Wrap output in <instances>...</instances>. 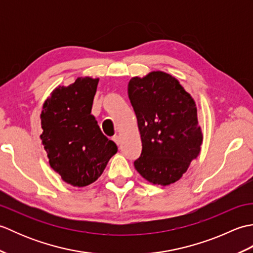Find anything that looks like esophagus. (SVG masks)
Here are the masks:
<instances>
[{"label":"esophagus","mask_w":253,"mask_h":253,"mask_svg":"<svg viewBox=\"0 0 253 253\" xmlns=\"http://www.w3.org/2000/svg\"><path fill=\"white\" fill-rule=\"evenodd\" d=\"M112 140L114 141V142L117 144V146H120V143H121V139H120V137H118V136H114V137L112 138Z\"/></svg>","instance_id":"esophagus-1"}]
</instances>
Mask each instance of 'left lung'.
<instances>
[{"label": "left lung", "mask_w": 253, "mask_h": 253, "mask_svg": "<svg viewBox=\"0 0 253 253\" xmlns=\"http://www.w3.org/2000/svg\"><path fill=\"white\" fill-rule=\"evenodd\" d=\"M128 96L142 142L135 169L154 185L174 184L201 151L203 135L195 101L178 80L160 71L132 77Z\"/></svg>", "instance_id": "8db88e82"}]
</instances>
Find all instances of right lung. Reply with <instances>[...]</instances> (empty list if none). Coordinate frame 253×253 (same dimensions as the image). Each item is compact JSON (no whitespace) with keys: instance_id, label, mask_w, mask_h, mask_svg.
Here are the masks:
<instances>
[{"instance_id":"1","label":"right lung","mask_w":253,"mask_h":253,"mask_svg":"<svg viewBox=\"0 0 253 253\" xmlns=\"http://www.w3.org/2000/svg\"><path fill=\"white\" fill-rule=\"evenodd\" d=\"M99 78L78 77L58 85L41 112V141L51 168L74 187L92 184L103 173L117 146L102 133L91 115Z\"/></svg>"}]
</instances>
